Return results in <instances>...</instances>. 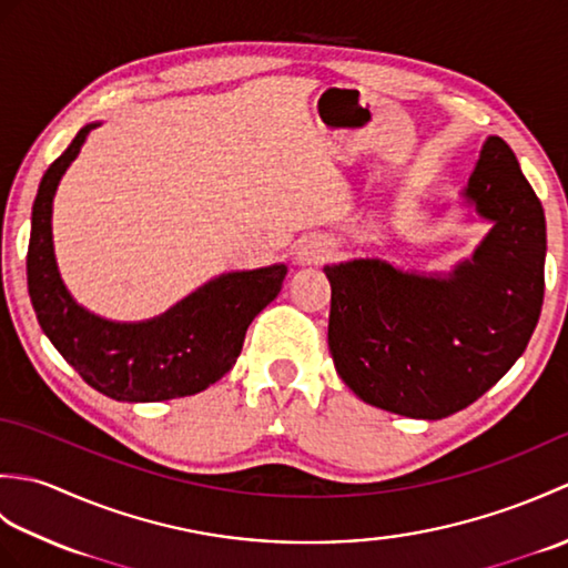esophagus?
I'll use <instances>...</instances> for the list:
<instances>
[{
	"label": "esophagus",
	"instance_id": "obj_1",
	"mask_svg": "<svg viewBox=\"0 0 568 568\" xmlns=\"http://www.w3.org/2000/svg\"><path fill=\"white\" fill-rule=\"evenodd\" d=\"M334 244L324 236H310L295 251V261L300 265H320L334 256Z\"/></svg>",
	"mask_w": 568,
	"mask_h": 568
}]
</instances>
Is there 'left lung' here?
Listing matches in <instances>:
<instances>
[{"label":"left lung","instance_id":"1","mask_svg":"<svg viewBox=\"0 0 568 568\" xmlns=\"http://www.w3.org/2000/svg\"><path fill=\"white\" fill-rule=\"evenodd\" d=\"M462 200L490 229L449 273L403 271L381 258L324 265L336 373L373 407L449 417L513 368L537 327L545 210L500 136L486 139Z\"/></svg>","mask_w":568,"mask_h":568}]
</instances>
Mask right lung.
<instances>
[{
	"instance_id": "right-lung-1",
	"label": "right lung",
	"mask_w": 568,
	"mask_h": 568,
	"mask_svg": "<svg viewBox=\"0 0 568 568\" xmlns=\"http://www.w3.org/2000/svg\"><path fill=\"white\" fill-rule=\"evenodd\" d=\"M98 126L92 122L78 131L45 171L33 200L27 277L36 317L80 378L112 400L159 403L195 395L236 364L248 324L281 293L287 265L216 275L146 322H112L84 310L60 277L51 220L60 178Z\"/></svg>"
}]
</instances>
